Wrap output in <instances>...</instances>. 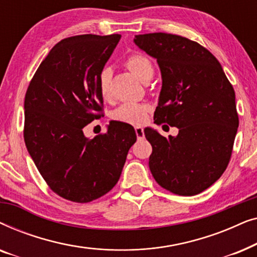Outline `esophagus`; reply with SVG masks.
Segmentation results:
<instances>
[{
	"mask_svg": "<svg viewBox=\"0 0 257 257\" xmlns=\"http://www.w3.org/2000/svg\"><path fill=\"white\" fill-rule=\"evenodd\" d=\"M136 135H137V138H138V140L144 139L145 135H144L143 127H140V126H137V127H136Z\"/></svg>",
	"mask_w": 257,
	"mask_h": 257,
	"instance_id": "esophagus-1",
	"label": "esophagus"
}]
</instances>
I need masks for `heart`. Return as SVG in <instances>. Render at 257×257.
<instances>
[{
	"instance_id": "heart-1",
	"label": "heart",
	"mask_w": 257,
	"mask_h": 257,
	"mask_svg": "<svg viewBox=\"0 0 257 257\" xmlns=\"http://www.w3.org/2000/svg\"><path fill=\"white\" fill-rule=\"evenodd\" d=\"M125 64L139 79H146L147 77L153 75V65L146 56L142 54L130 55L126 58ZM111 69L104 68L98 75V87L99 92L104 98L110 96V82H111ZM149 106L145 104L139 103H125L119 106L113 112L112 117L114 120L126 122V124L140 125L145 120Z\"/></svg>"
}]
</instances>
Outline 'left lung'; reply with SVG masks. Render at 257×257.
I'll return each mask as SVG.
<instances>
[{"mask_svg": "<svg viewBox=\"0 0 257 257\" xmlns=\"http://www.w3.org/2000/svg\"><path fill=\"white\" fill-rule=\"evenodd\" d=\"M133 42L157 59L161 71L154 122L179 128L168 138L145 128L151 173L174 194H199L230 160L238 127L235 91L219 61L196 42L165 33L136 35Z\"/></svg>", "mask_w": 257, "mask_h": 257, "instance_id": "8db88e82", "label": "left lung"}]
</instances>
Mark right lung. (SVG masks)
Masks as SVG:
<instances>
[{
    "label": "right lung",
    "mask_w": 257,
    "mask_h": 257,
    "mask_svg": "<svg viewBox=\"0 0 257 257\" xmlns=\"http://www.w3.org/2000/svg\"><path fill=\"white\" fill-rule=\"evenodd\" d=\"M120 35H78L62 40L49 52L24 99V142L31 159L56 194L90 202L110 192L120 178L133 126L111 121L93 139L83 128L100 118L103 96L98 75Z\"/></svg>",
    "instance_id": "obj_1"
}]
</instances>
